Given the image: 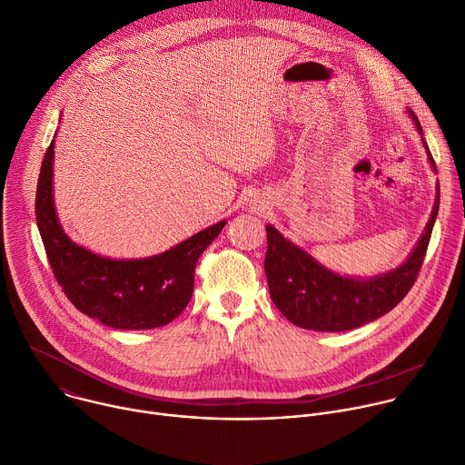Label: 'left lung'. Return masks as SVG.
<instances>
[{
    "label": "left lung",
    "instance_id": "obj_1",
    "mask_svg": "<svg viewBox=\"0 0 465 465\" xmlns=\"http://www.w3.org/2000/svg\"><path fill=\"white\" fill-rule=\"evenodd\" d=\"M407 112L421 134L427 160L432 171H436L418 115L411 108ZM438 208L440 185L436 183V201L430 219L409 257L400 267L370 278L342 276L323 267L309 252L291 239H285L272 224H267L264 272H267L272 302L294 325L312 331H327V333L350 331L381 318L412 289L423 264Z\"/></svg>",
    "mask_w": 465,
    "mask_h": 465
}]
</instances>
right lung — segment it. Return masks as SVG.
Instances as JSON below:
<instances>
[{"instance_id":"right-lung-1","label":"right lung","mask_w":465,"mask_h":465,"mask_svg":"<svg viewBox=\"0 0 465 465\" xmlns=\"http://www.w3.org/2000/svg\"><path fill=\"white\" fill-rule=\"evenodd\" d=\"M53 162L54 138L38 176L36 224L64 294L81 312L114 329L140 331L173 322L191 300L198 257L226 221L151 257H104L74 242L62 230L53 198Z\"/></svg>"}]
</instances>
